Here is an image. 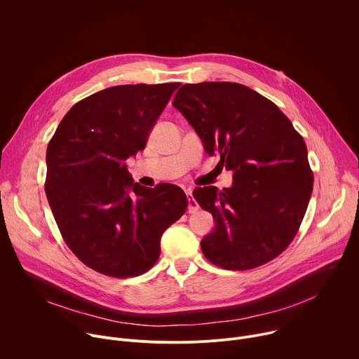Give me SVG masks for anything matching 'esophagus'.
I'll list each match as a JSON object with an SVG mask.
<instances>
[{
  "instance_id": "1",
  "label": "esophagus",
  "mask_w": 359,
  "mask_h": 359,
  "mask_svg": "<svg viewBox=\"0 0 359 359\" xmlns=\"http://www.w3.org/2000/svg\"><path fill=\"white\" fill-rule=\"evenodd\" d=\"M184 193H186L187 200H189V213H196V212L198 210V203L194 200V197H193L190 189L184 190Z\"/></svg>"
}]
</instances>
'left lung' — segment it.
Instances as JSON below:
<instances>
[{"label": "left lung", "mask_w": 359, "mask_h": 359, "mask_svg": "<svg viewBox=\"0 0 359 359\" xmlns=\"http://www.w3.org/2000/svg\"><path fill=\"white\" fill-rule=\"evenodd\" d=\"M173 107L233 170L231 187L193 193L216 222L200 243L204 257L226 270L271 262L294 240L313 193L302 136L270 99L234 82L186 83Z\"/></svg>", "instance_id": "left-lung-1"}]
</instances>
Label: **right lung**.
I'll list each match as a JSON object with an SVG mask.
<instances>
[{
	"instance_id": "right-lung-1",
	"label": "right lung",
	"mask_w": 359,
	"mask_h": 359,
	"mask_svg": "<svg viewBox=\"0 0 359 359\" xmlns=\"http://www.w3.org/2000/svg\"><path fill=\"white\" fill-rule=\"evenodd\" d=\"M179 82L119 85L75 104L46 149L45 193L67 245L116 278L150 270L163 231L187 209L175 184L132 182L125 161L143 150Z\"/></svg>"
}]
</instances>
